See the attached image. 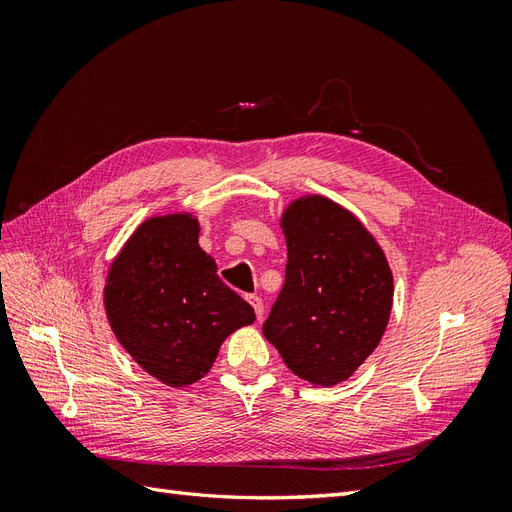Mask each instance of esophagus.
I'll return each mask as SVG.
<instances>
[{"instance_id":"obj_1","label":"esophagus","mask_w":512,"mask_h":512,"mask_svg":"<svg viewBox=\"0 0 512 512\" xmlns=\"http://www.w3.org/2000/svg\"><path fill=\"white\" fill-rule=\"evenodd\" d=\"M247 301H250V305L254 307V312H256V318L260 320L262 314H265V303H262V299L258 297V294H250V297H247Z\"/></svg>"}]
</instances>
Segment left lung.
I'll return each instance as SVG.
<instances>
[{
  "instance_id": "1",
  "label": "left lung",
  "mask_w": 512,
  "mask_h": 512,
  "mask_svg": "<svg viewBox=\"0 0 512 512\" xmlns=\"http://www.w3.org/2000/svg\"><path fill=\"white\" fill-rule=\"evenodd\" d=\"M286 280L262 324L294 376L346 380L374 352L391 316L393 275L374 237L329 198L284 213Z\"/></svg>"
}]
</instances>
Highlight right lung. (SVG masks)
Here are the masks:
<instances>
[{
	"label": "right lung",
	"mask_w": 512,
	"mask_h": 512,
	"mask_svg": "<svg viewBox=\"0 0 512 512\" xmlns=\"http://www.w3.org/2000/svg\"><path fill=\"white\" fill-rule=\"evenodd\" d=\"M104 307L119 344L168 386L203 378L224 339L256 320L200 250L198 222L188 213L136 228L108 271Z\"/></svg>",
	"instance_id": "right-lung-1"
}]
</instances>
